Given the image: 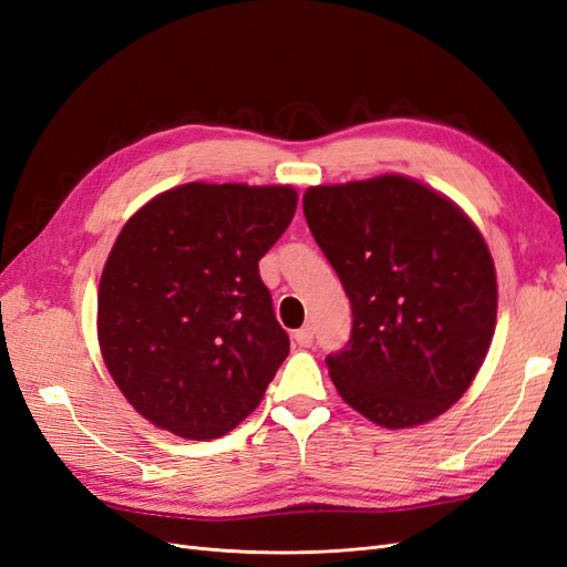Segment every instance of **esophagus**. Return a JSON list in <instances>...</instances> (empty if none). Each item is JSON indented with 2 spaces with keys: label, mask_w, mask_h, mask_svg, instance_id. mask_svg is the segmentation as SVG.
<instances>
[{
  "label": "esophagus",
  "mask_w": 567,
  "mask_h": 567,
  "mask_svg": "<svg viewBox=\"0 0 567 567\" xmlns=\"http://www.w3.org/2000/svg\"><path fill=\"white\" fill-rule=\"evenodd\" d=\"M293 338H296V342H298L300 348H312L315 331L310 329V326H302V329H298V331L293 333Z\"/></svg>",
  "instance_id": "esophagus-1"
}]
</instances>
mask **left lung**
<instances>
[{
    "instance_id": "1",
    "label": "left lung",
    "mask_w": 567,
    "mask_h": 567,
    "mask_svg": "<svg viewBox=\"0 0 567 567\" xmlns=\"http://www.w3.org/2000/svg\"><path fill=\"white\" fill-rule=\"evenodd\" d=\"M302 210L352 305L348 346L326 357L340 398L383 427L444 414L494 336L485 238L450 198L400 175L312 186Z\"/></svg>"
}]
</instances>
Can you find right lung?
<instances>
[{
    "mask_svg": "<svg viewBox=\"0 0 567 567\" xmlns=\"http://www.w3.org/2000/svg\"><path fill=\"white\" fill-rule=\"evenodd\" d=\"M296 208L290 186L192 182L120 231L99 284V346L153 425L213 440L265 398L290 340L257 262Z\"/></svg>",
    "mask_w": 567,
    "mask_h": 567,
    "instance_id": "right-lung-1",
    "label": "right lung"
}]
</instances>
